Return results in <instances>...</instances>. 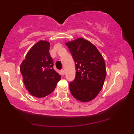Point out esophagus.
Here are the masks:
<instances>
[{
  "label": "esophagus",
  "instance_id": "esophagus-1",
  "mask_svg": "<svg viewBox=\"0 0 134 134\" xmlns=\"http://www.w3.org/2000/svg\"><path fill=\"white\" fill-rule=\"evenodd\" d=\"M60 72H61V74H62V75H64V70H61V71H60Z\"/></svg>",
  "mask_w": 134,
  "mask_h": 134
}]
</instances>
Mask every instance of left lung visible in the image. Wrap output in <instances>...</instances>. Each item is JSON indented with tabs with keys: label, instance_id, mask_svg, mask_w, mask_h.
I'll list each match as a JSON object with an SVG mask.
<instances>
[{
	"label": "left lung",
	"instance_id": "obj_1",
	"mask_svg": "<svg viewBox=\"0 0 134 134\" xmlns=\"http://www.w3.org/2000/svg\"><path fill=\"white\" fill-rule=\"evenodd\" d=\"M76 66V77L69 85L72 96L81 102H88L98 95L106 77L102 55L91 41L80 37L66 42Z\"/></svg>",
	"mask_w": 134,
	"mask_h": 134
}]
</instances>
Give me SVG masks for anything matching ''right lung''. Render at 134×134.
Returning a JSON list of instances; mask_svg holds the SVG:
<instances>
[{"label":"right lung","instance_id":"add662e5","mask_svg":"<svg viewBox=\"0 0 134 134\" xmlns=\"http://www.w3.org/2000/svg\"><path fill=\"white\" fill-rule=\"evenodd\" d=\"M49 41L40 40L32 46L20 66L26 89L32 96L44 97L52 93L61 76L53 68Z\"/></svg>","mask_w":134,"mask_h":134}]
</instances>
